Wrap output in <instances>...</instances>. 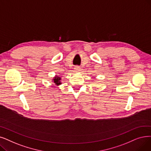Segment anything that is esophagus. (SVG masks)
<instances>
[{
  "mask_svg": "<svg viewBox=\"0 0 151 151\" xmlns=\"http://www.w3.org/2000/svg\"><path fill=\"white\" fill-rule=\"evenodd\" d=\"M74 69H75V71H76V72H78V71H81V68L79 66H76Z\"/></svg>",
  "mask_w": 151,
  "mask_h": 151,
  "instance_id": "1",
  "label": "esophagus"
}]
</instances>
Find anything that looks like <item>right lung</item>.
<instances>
[{
  "label": "right lung",
  "instance_id": "right-lung-1",
  "mask_svg": "<svg viewBox=\"0 0 151 151\" xmlns=\"http://www.w3.org/2000/svg\"><path fill=\"white\" fill-rule=\"evenodd\" d=\"M60 80H61V78L60 76H58L56 75L53 78V80H52V82H54L57 85V86H58V85H60V84H62Z\"/></svg>",
  "mask_w": 151,
  "mask_h": 151
}]
</instances>
